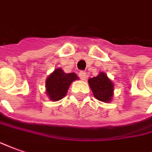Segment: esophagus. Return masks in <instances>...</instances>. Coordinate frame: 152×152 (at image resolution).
Here are the masks:
<instances>
[{"label": "esophagus", "instance_id": "34e87169", "mask_svg": "<svg viewBox=\"0 0 152 152\" xmlns=\"http://www.w3.org/2000/svg\"><path fill=\"white\" fill-rule=\"evenodd\" d=\"M79 76L80 79L82 80H86V72H80L79 73Z\"/></svg>", "mask_w": 152, "mask_h": 152}]
</instances>
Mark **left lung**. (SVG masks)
<instances>
[{
    "mask_svg": "<svg viewBox=\"0 0 152 152\" xmlns=\"http://www.w3.org/2000/svg\"><path fill=\"white\" fill-rule=\"evenodd\" d=\"M88 83L94 98L104 103L111 102L113 96L114 85L105 73H99L98 76L88 80Z\"/></svg>",
    "mask_w": 152,
    "mask_h": 152,
    "instance_id": "8db88e82",
    "label": "left lung"
}]
</instances>
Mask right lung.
Wrapping results in <instances>:
<instances>
[{"label":"right lung","mask_w":152,"mask_h":152,"mask_svg":"<svg viewBox=\"0 0 152 152\" xmlns=\"http://www.w3.org/2000/svg\"><path fill=\"white\" fill-rule=\"evenodd\" d=\"M79 80L76 73H65L59 67L56 68L47 77L46 94L52 101H58L64 98L73 81Z\"/></svg>","instance_id":"1"}]
</instances>
